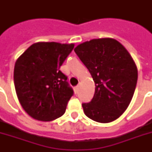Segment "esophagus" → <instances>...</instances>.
<instances>
[{
    "instance_id": "34e87169",
    "label": "esophagus",
    "mask_w": 152,
    "mask_h": 152,
    "mask_svg": "<svg viewBox=\"0 0 152 152\" xmlns=\"http://www.w3.org/2000/svg\"><path fill=\"white\" fill-rule=\"evenodd\" d=\"M79 88H80V86L77 85V86H76V87H75V88H74V91H76V92H78Z\"/></svg>"
}]
</instances>
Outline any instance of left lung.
Returning <instances> with one entry per match:
<instances>
[{"label":"left lung","instance_id":"8db88e82","mask_svg":"<svg viewBox=\"0 0 152 152\" xmlns=\"http://www.w3.org/2000/svg\"><path fill=\"white\" fill-rule=\"evenodd\" d=\"M90 72L95 84L89 103H83L87 117L100 123L118 119L132 100L138 71L122 44L111 38L91 39L74 49Z\"/></svg>","mask_w":152,"mask_h":152}]
</instances>
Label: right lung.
Here are the masks:
<instances>
[{"instance_id": "add662e5", "label": "right lung", "mask_w": 152, "mask_h": 152, "mask_svg": "<svg viewBox=\"0 0 152 152\" xmlns=\"http://www.w3.org/2000/svg\"><path fill=\"white\" fill-rule=\"evenodd\" d=\"M74 46L39 42L32 44L16 60L15 92L23 109L32 118L51 121L65 112L73 91L60 67Z\"/></svg>"}]
</instances>
